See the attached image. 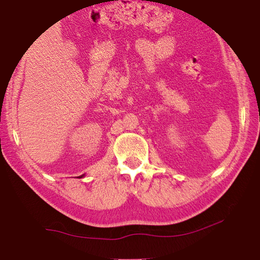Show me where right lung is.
Masks as SVG:
<instances>
[{
  "label": "right lung",
  "instance_id": "right-lung-1",
  "mask_svg": "<svg viewBox=\"0 0 260 260\" xmlns=\"http://www.w3.org/2000/svg\"><path fill=\"white\" fill-rule=\"evenodd\" d=\"M80 177H81V176H80Z\"/></svg>",
  "mask_w": 260,
  "mask_h": 260
}]
</instances>
